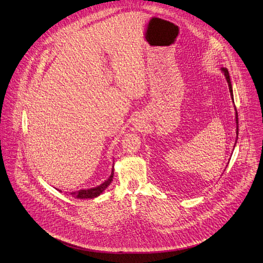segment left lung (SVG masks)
Masks as SVG:
<instances>
[{"instance_id":"8db88e82","label":"left lung","mask_w":263,"mask_h":263,"mask_svg":"<svg viewBox=\"0 0 263 263\" xmlns=\"http://www.w3.org/2000/svg\"><path fill=\"white\" fill-rule=\"evenodd\" d=\"M222 72L224 73L226 76V79H227V82L229 84V89H230V93H231V97H232V100H233V90H232V84H231V80H230V76H229V71L227 68H221ZM236 124H238V114H237V111H236ZM237 135H238V126H237ZM237 141V139H236ZM235 147V146H234Z\"/></svg>"}]
</instances>
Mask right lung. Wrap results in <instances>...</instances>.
Returning <instances> with one entry per match:
<instances>
[{"label": "right lung", "mask_w": 263, "mask_h": 263, "mask_svg": "<svg viewBox=\"0 0 263 263\" xmlns=\"http://www.w3.org/2000/svg\"><path fill=\"white\" fill-rule=\"evenodd\" d=\"M113 170L112 173L110 175V177L103 182L102 184L98 185L97 187H92V189H84V190H80L77 191V192H71L70 195H72V197L76 198H80V199H85V198H94V197H98L99 195H101L104 191L108 187V185L111 183L112 178H113ZM61 192V191H60Z\"/></svg>", "instance_id": "add662e5"}]
</instances>
